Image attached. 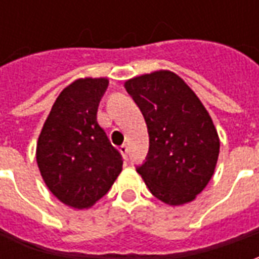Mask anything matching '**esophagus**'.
Returning a JSON list of instances; mask_svg holds the SVG:
<instances>
[{
  "label": "esophagus",
  "instance_id": "34e87169",
  "mask_svg": "<svg viewBox=\"0 0 259 259\" xmlns=\"http://www.w3.org/2000/svg\"><path fill=\"white\" fill-rule=\"evenodd\" d=\"M119 151L122 152V155H123L124 158L127 157V152H129V147H127V144H123V146H120Z\"/></svg>",
  "mask_w": 259,
  "mask_h": 259
}]
</instances>
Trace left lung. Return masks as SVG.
I'll return each mask as SVG.
<instances>
[{"instance_id":"left-lung-1","label":"left lung","mask_w":259,"mask_h":259,"mask_svg":"<svg viewBox=\"0 0 259 259\" xmlns=\"http://www.w3.org/2000/svg\"><path fill=\"white\" fill-rule=\"evenodd\" d=\"M124 89L140 108L150 137L148 157L137 174L168 205L195 200L215 172L221 146L205 107L170 70L136 76Z\"/></svg>"}]
</instances>
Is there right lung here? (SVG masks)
Segmentation results:
<instances>
[{
  "instance_id": "obj_1",
  "label": "right lung",
  "mask_w": 259,
  "mask_h": 259,
  "mask_svg": "<svg viewBox=\"0 0 259 259\" xmlns=\"http://www.w3.org/2000/svg\"><path fill=\"white\" fill-rule=\"evenodd\" d=\"M107 77H81L61 91L44 122L36 161L44 183L61 202L87 209L122 172V157L97 122Z\"/></svg>"
}]
</instances>
